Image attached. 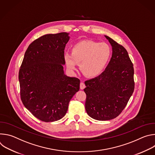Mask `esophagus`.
I'll list each match as a JSON object with an SVG mask.
<instances>
[{
    "instance_id": "obj_1",
    "label": "esophagus",
    "mask_w": 155,
    "mask_h": 155,
    "mask_svg": "<svg viewBox=\"0 0 155 155\" xmlns=\"http://www.w3.org/2000/svg\"><path fill=\"white\" fill-rule=\"evenodd\" d=\"M80 89L81 90H83L84 88L85 87V84L83 82H81L80 84Z\"/></svg>"
}]
</instances>
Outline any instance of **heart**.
<instances>
[{
	"mask_svg": "<svg viewBox=\"0 0 155 155\" xmlns=\"http://www.w3.org/2000/svg\"><path fill=\"white\" fill-rule=\"evenodd\" d=\"M112 56L108 44L92 40L80 41L72 47L71 54L65 53L64 59L70 71L76 69L80 64L81 72L86 77H94L105 68Z\"/></svg>",
	"mask_w": 155,
	"mask_h": 155,
	"instance_id": "b5f03b06",
	"label": "heart"
}]
</instances>
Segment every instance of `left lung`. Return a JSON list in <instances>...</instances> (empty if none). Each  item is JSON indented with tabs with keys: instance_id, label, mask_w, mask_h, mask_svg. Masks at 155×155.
<instances>
[{
	"instance_id": "8db88e82",
	"label": "left lung",
	"mask_w": 155,
	"mask_h": 155,
	"mask_svg": "<svg viewBox=\"0 0 155 155\" xmlns=\"http://www.w3.org/2000/svg\"><path fill=\"white\" fill-rule=\"evenodd\" d=\"M112 47V56L105 71L84 81L86 111L99 121L117 117L126 106L134 90V68L126 50L105 35Z\"/></svg>"
}]
</instances>
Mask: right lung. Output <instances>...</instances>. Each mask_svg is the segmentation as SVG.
<instances>
[{
  "label": "right lung",
  "mask_w": 155,
  "mask_h": 155,
  "mask_svg": "<svg viewBox=\"0 0 155 155\" xmlns=\"http://www.w3.org/2000/svg\"><path fill=\"white\" fill-rule=\"evenodd\" d=\"M69 34H46L32 41L19 71L21 99L38 120L53 122L67 113L69 103L80 90V81L65 75L64 49Z\"/></svg>",
  "instance_id": "right-lung-1"
}]
</instances>
